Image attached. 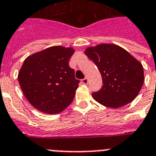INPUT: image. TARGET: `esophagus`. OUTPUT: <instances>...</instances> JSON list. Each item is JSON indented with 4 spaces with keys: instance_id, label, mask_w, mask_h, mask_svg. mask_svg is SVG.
I'll use <instances>...</instances> for the list:
<instances>
[{
    "instance_id": "obj_1",
    "label": "esophagus",
    "mask_w": 156,
    "mask_h": 156,
    "mask_svg": "<svg viewBox=\"0 0 156 156\" xmlns=\"http://www.w3.org/2000/svg\"><path fill=\"white\" fill-rule=\"evenodd\" d=\"M81 83L84 84V85H87V84H88V78H85L84 79L81 80Z\"/></svg>"
}]
</instances>
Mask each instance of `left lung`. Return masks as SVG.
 I'll use <instances>...</instances> for the list:
<instances>
[{"label": "left lung", "instance_id": "left-lung-1", "mask_svg": "<svg viewBox=\"0 0 156 156\" xmlns=\"http://www.w3.org/2000/svg\"><path fill=\"white\" fill-rule=\"evenodd\" d=\"M85 54L102 75V88L92 94L95 101L107 107L118 108L135 99L144 81L143 66L137 59L112 43L88 47Z\"/></svg>", "mask_w": 156, "mask_h": 156}]
</instances>
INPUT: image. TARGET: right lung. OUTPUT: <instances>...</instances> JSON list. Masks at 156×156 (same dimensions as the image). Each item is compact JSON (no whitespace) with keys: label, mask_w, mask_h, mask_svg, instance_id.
I'll return each mask as SVG.
<instances>
[{"label":"right lung","mask_w":156,"mask_h":156,"mask_svg":"<svg viewBox=\"0 0 156 156\" xmlns=\"http://www.w3.org/2000/svg\"><path fill=\"white\" fill-rule=\"evenodd\" d=\"M72 47L54 46L29 56L18 79L27 100L48 114L62 112L73 101L79 80L69 67Z\"/></svg>","instance_id":"add662e5"}]
</instances>
